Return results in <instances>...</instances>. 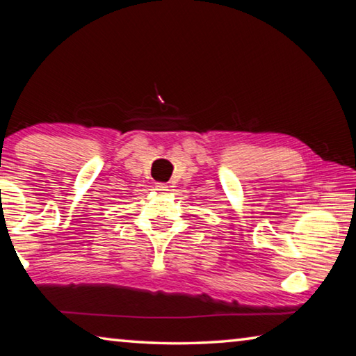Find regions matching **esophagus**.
Segmentation results:
<instances>
[{"label": "esophagus", "mask_w": 356, "mask_h": 356, "mask_svg": "<svg viewBox=\"0 0 356 356\" xmlns=\"http://www.w3.org/2000/svg\"><path fill=\"white\" fill-rule=\"evenodd\" d=\"M155 190L159 191V193H166V191H170V190H168V185H166V184H156V185H155Z\"/></svg>", "instance_id": "obj_1"}]
</instances>
